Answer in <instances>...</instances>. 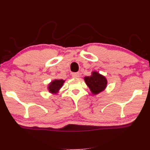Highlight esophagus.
I'll use <instances>...</instances> for the list:
<instances>
[{
    "mask_svg": "<svg viewBox=\"0 0 150 150\" xmlns=\"http://www.w3.org/2000/svg\"><path fill=\"white\" fill-rule=\"evenodd\" d=\"M79 73H72V77L74 78H79Z\"/></svg>",
    "mask_w": 150,
    "mask_h": 150,
    "instance_id": "34e87169",
    "label": "esophagus"
}]
</instances>
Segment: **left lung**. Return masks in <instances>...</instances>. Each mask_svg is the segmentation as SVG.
<instances>
[{"label": "left lung", "instance_id": "obj_1", "mask_svg": "<svg viewBox=\"0 0 150 150\" xmlns=\"http://www.w3.org/2000/svg\"><path fill=\"white\" fill-rule=\"evenodd\" d=\"M84 79L93 94H99L100 92L104 91L107 86V79L104 76L100 74L98 72H92L91 76L85 77Z\"/></svg>", "mask_w": 150, "mask_h": 150}]
</instances>
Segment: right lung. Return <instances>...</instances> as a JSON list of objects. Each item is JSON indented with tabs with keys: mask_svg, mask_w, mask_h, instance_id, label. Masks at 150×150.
<instances>
[{
	"mask_svg": "<svg viewBox=\"0 0 150 150\" xmlns=\"http://www.w3.org/2000/svg\"><path fill=\"white\" fill-rule=\"evenodd\" d=\"M64 82L65 81L62 79H55L52 81L48 84V89L49 92L52 94H57L63 86Z\"/></svg>",
	"mask_w": 150,
	"mask_h": 150,
	"instance_id": "add662e5",
	"label": "right lung"
}]
</instances>
